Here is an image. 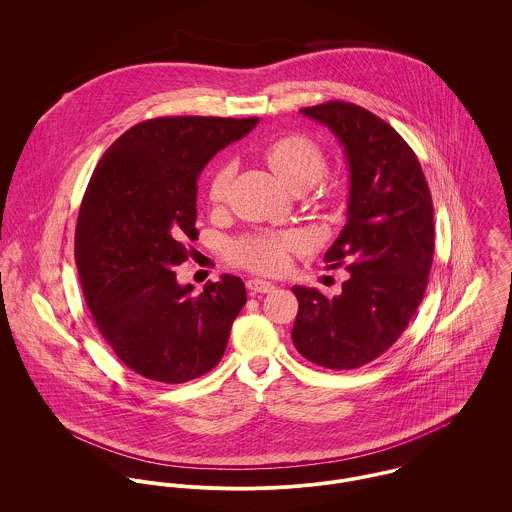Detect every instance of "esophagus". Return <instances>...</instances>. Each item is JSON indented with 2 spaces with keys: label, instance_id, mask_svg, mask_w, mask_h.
<instances>
[{
  "label": "esophagus",
  "instance_id": "esophagus-1",
  "mask_svg": "<svg viewBox=\"0 0 512 512\" xmlns=\"http://www.w3.org/2000/svg\"><path fill=\"white\" fill-rule=\"evenodd\" d=\"M246 288L250 293H270L276 286L272 282H266V280H258V278H252L246 282Z\"/></svg>",
  "mask_w": 512,
  "mask_h": 512
}]
</instances>
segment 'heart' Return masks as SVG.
<instances>
[{
	"label": "heart",
	"instance_id": "heart-1",
	"mask_svg": "<svg viewBox=\"0 0 512 512\" xmlns=\"http://www.w3.org/2000/svg\"><path fill=\"white\" fill-rule=\"evenodd\" d=\"M262 155L270 169L290 191L299 187L309 189L311 185H315L325 173L327 165L323 149L303 134H288L274 140L272 144L264 147ZM232 171L234 165L230 161L220 163L215 169L209 183V197L213 203H220L226 197L232 181ZM303 246V238L295 232L254 234L234 242L230 252L236 264L252 272L282 274L290 264V256L301 252Z\"/></svg>",
	"mask_w": 512,
	"mask_h": 512
}]
</instances>
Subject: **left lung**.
I'll return each mask as SVG.
<instances>
[{"mask_svg":"<svg viewBox=\"0 0 512 512\" xmlns=\"http://www.w3.org/2000/svg\"><path fill=\"white\" fill-rule=\"evenodd\" d=\"M301 114L327 126L349 165L347 224L325 254L347 266L343 292L293 286L292 339L315 365L349 370L380 357L408 327L434 260V205L416 153L365 108L331 100Z\"/></svg>","mask_w":512,"mask_h":512,"instance_id":"8db88e82","label":"left lung"}]
</instances>
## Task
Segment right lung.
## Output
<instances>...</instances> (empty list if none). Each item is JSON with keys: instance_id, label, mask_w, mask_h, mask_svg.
Returning <instances> with one entry per match:
<instances>
[{"instance_id": "1", "label": "right lung", "mask_w": 512, "mask_h": 512, "mask_svg": "<svg viewBox=\"0 0 512 512\" xmlns=\"http://www.w3.org/2000/svg\"><path fill=\"white\" fill-rule=\"evenodd\" d=\"M258 118L173 116L124 132L100 157L74 232V260L96 327L116 357L149 380L181 384L219 365L246 303L222 274L199 295L175 266L197 238V179Z\"/></svg>"}]
</instances>
